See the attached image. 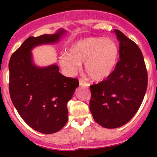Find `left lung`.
Here are the masks:
<instances>
[{
	"instance_id": "8db88e82",
	"label": "left lung",
	"mask_w": 157,
	"mask_h": 157,
	"mask_svg": "<svg viewBox=\"0 0 157 157\" xmlns=\"http://www.w3.org/2000/svg\"><path fill=\"white\" fill-rule=\"evenodd\" d=\"M57 34L30 37L14 52L9 60V94L19 116L32 129L42 134L61 130L68 120L67 104L79 83L65 77L57 65L37 67L31 50L59 40Z\"/></svg>"
}]
</instances>
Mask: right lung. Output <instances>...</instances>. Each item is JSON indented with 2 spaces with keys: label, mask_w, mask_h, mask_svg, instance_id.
<instances>
[{
  "label": "right lung",
  "mask_w": 157,
  "mask_h": 157,
  "mask_svg": "<svg viewBox=\"0 0 157 157\" xmlns=\"http://www.w3.org/2000/svg\"><path fill=\"white\" fill-rule=\"evenodd\" d=\"M124 37L120 40V60L115 70L108 79L90 86V110L96 123L105 128H118L128 123L139 109L148 85L142 53Z\"/></svg>",
  "instance_id": "obj_1"
}]
</instances>
